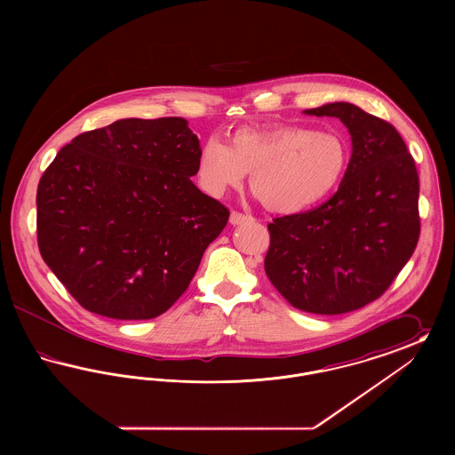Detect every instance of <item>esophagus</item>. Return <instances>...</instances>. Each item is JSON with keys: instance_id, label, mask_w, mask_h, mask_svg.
Instances as JSON below:
<instances>
[{"instance_id": "34e87169", "label": "esophagus", "mask_w": 455, "mask_h": 455, "mask_svg": "<svg viewBox=\"0 0 455 455\" xmlns=\"http://www.w3.org/2000/svg\"><path fill=\"white\" fill-rule=\"evenodd\" d=\"M254 218L251 217V215H243V213H238V212H232V215H230V223L232 225H242V223H249V221H252Z\"/></svg>"}]
</instances>
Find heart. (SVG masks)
<instances>
[{"mask_svg":"<svg viewBox=\"0 0 455 455\" xmlns=\"http://www.w3.org/2000/svg\"><path fill=\"white\" fill-rule=\"evenodd\" d=\"M347 164L345 140L331 131L302 126L237 130L227 145L208 138L197 155L196 177L208 195H225L251 172V188L283 215L321 203L339 184Z\"/></svg>","mask_w":455,"mask_h":455,"instance_id":"heart-1","label":"heart"}]
</instances>
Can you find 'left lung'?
<instances>
[{
    "label": "left lung",
    "mask_w": 455,
    "mask_h": 455,
    "mask_svg": "<svg viewBox=\"0 0 455 455\" xmlns=\"http://www.w3.org/2000/svg\"><path fill=\"white\" fill-rule=\"evenodd\" d=\"M351 134L339 189L315 210L275 218L264 269L295 308L336 315L377 300L419 238V179L395 128L349 102L303 110Z\"/></svg>",
    "instance_id": "obj_1"
}]
</instances>
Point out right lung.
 Wrapping results in <instances>:
<instances>
[{
  "instance_id": "add662e5",
  "label": "right lung",
  "mask_w": 455,
  "mask_h": 455,
  "mask_svg": "<svg viewBox=\"0 0 455 455\" xmlns=\"http://www.w3.org/2000/svg\"><path fill=\"white\" fill-rule=\"evenodd\" d=\"M182 117L119 119L73 138L37 188L41 256L93 314L145 321L188 290L228 210L201 193Z\"/></svg>"
}]
</instances>
